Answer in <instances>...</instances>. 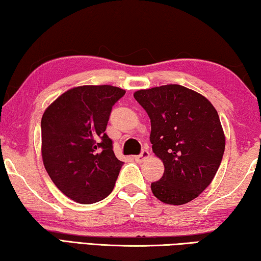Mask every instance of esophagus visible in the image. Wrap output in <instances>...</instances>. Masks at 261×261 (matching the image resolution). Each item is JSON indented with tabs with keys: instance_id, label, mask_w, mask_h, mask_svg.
Returning <instances> with one entry per match:
<instances>
[{
	"instance_id": "1",
	"label": "esophagus",
	"mask_w": 261,
	"mask_h": 261,
	"mask_svg": "<svg viewBox=\"0 0 261 261\" xmlns=\"http://www.w3.org/2000/svg\"><path fill=\"white\" fill-rule=\"evenodd\" d=\"M148 156H149V153H148L147 149H143V151H141V153L139 154V155L134 156V159H135L136 161H144V160H146Z\"/></svg>"
}]
</instances>
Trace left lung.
<instances>
[{
    "label": "left lung",
    "mask_w": 261,
    "mask_h": 261,
    "mask_svg": "<svg viewBox=\"0 0 261 261\" xmlns=\"http://www.w3.org/2000/svg\"><path fill=\"white\" fill-rule=\"evenodd\" d=\"M134 96L148 114L152 149L165 166L151 184L153 194L168 205L190 202L212 183L222 161L226 137L218 112L204 95L176 84Z\"/></svg>",
    "instance_id": "obj_1"
}]
</instances>
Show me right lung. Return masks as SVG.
<instances>
[{
  "label": "right lung",
  "instance_id": "1",
  "mask_svg": "<svg viewBox=\"0 0 261 261\" xmlns=\"http://www.w3.org/2000/svg\"><path fill=\"white\" fill-rule=\"evenodd\" d=\"M125 91L84 85L64 92L41 118V154L53 182L79 204H94L113 191L123 162L115 156L106 127Z\"/></svg>",
  "mask_w": 261,
  "mask_h": 261
}]
</instances>
